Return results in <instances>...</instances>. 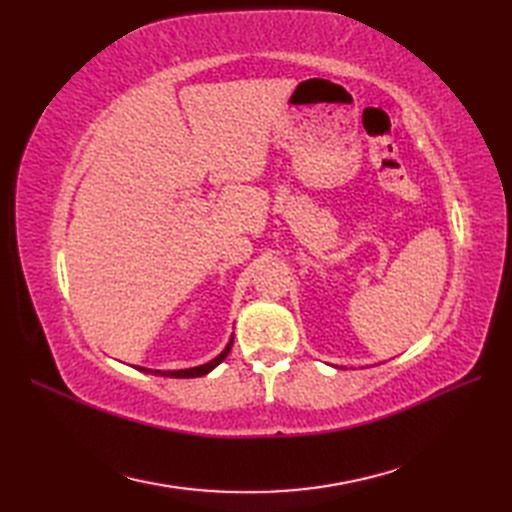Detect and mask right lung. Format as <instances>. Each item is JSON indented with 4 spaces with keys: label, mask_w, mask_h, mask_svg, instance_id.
<instances>
[{
    "label": "right lung",
    "mask_w": 512,
    "mask_h": 512,
    "mask_svg": "<svg viewBox=\"0 0 512 512\" xmlns=\"http://www.w3.org/2000/svg\"><path fill=\"white\" fill-rule=\"evenodd\" d=\"M230 348H232V335H230V342L226 344V348L215 356V359H211L209 363H205V365H198V367H190V369H166V371H162V369H147V367H136V369H141V371H145V374H153V376H164V378H200V376H205V374H209L211 369H215L218 367L226 356H228V352H230Z\"/></svg>",
    "instance_id": "add662e5"
}]
</instances>
